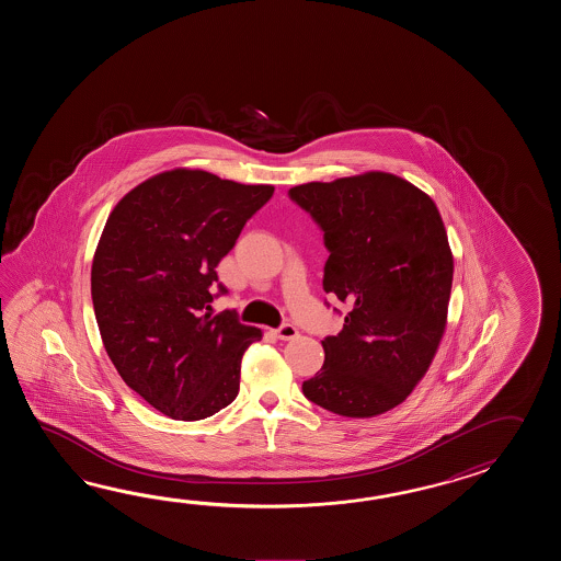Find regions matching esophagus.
Returning a JSON list of instances; mask_svg holds the SVG:
<instances>
[{"label": "esophagus", "instance_id": "34e87169", "mask_svg": "<svg viewBox=\"0 0 561 561\" xmlns=\"http://www.w3.org/2000/svg\"><path fill=\"white\" fill-rule=\"evenodd\" d=\"M276 336L280 339V341H293V339H297L298 329L295 324H283V327H278L275 331Z\"/></svg>", "mask_w": 561, "mask_h": 561}]
</instances>
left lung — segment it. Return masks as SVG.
I'll return each instance as SVG.
<instances>
[{
	"mask_svg": "<svg viewBox=\"0 0 561 561\" xmlns=\"http://www.w3.org/2000/svg\"><path fill=\"white\" fill-rule=\"evenodd\" d=\"M288 194L324 232V293L348 307L302 393L343 417L391 411L425 377L447 327L454 254L442 215L430 194L389 172Z\"/></svg>",
	"mask_w": 561,
	"mask_h": 561,
	"instance_id": "obj_1",
	"label": "left lung"
}]
</instances>
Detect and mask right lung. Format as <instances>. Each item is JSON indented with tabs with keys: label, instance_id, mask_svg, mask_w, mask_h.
I'll use <instances>...</instances> for the list:
<instances>
[{
	"label": "right lung",
	"instance_id": "1",
	"mask_svg": "<svg viewBox=\"0 0 561 561\" xmlns=\"http://www.w3.org/2000/svg\"><path fill=\"white\" fill-rule=\"evenodd\" d=\"M273 192L174 168L107 216L92 263L102 343L131 391L170 419L210 417L239 394L240 358L263 331L206 310L216 266Z\"/></svg>",
	"mask_w": 561,
	"mask_h": 561
}]
</instances>
